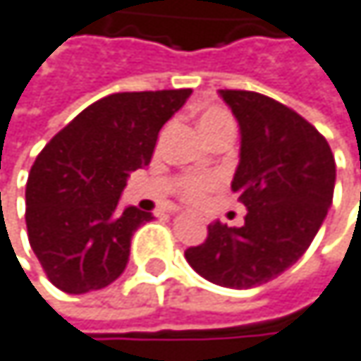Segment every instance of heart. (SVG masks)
Instances as JSON below:
<instances>
[{"label":"heart","instance_id":"b5f03b06","mask_svg":"<svg viewBox=\"0 0 361 361\" xmlns=\"http://www.w3.org/2000/svg\"><path fill=\"white\" fill-rule=\"evenodd\" d=\"M231 120V116L224 111V109H207L201 118V128H209V126H216V124H222ZM220 184V179L216 175H205V177H190L186 179V182L182 184V195L184 199H188L190 203H199L203 201V197L218 188Z\"/></svg>","mask_w":361,"mask_h":361}]
</instances>
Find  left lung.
<instances>
[{"label": "left lung", "mask_w": 361, "mask_h": 361, "mask_svg": "<svg viewBox=\"0 0 361 361\" xmlns=\"http://www.w3.org/2000/svg\"><path fill=\"white\" fill-rule=\"evenodd\" d=\"M239 122L233 192L247 207L243 226L209 224L188 264L207 281L250 290L309 250L332 205L336 164L328 141L294 109L252 90H220Z\"/></svg>", "instance_id": "1"}]
</instances>
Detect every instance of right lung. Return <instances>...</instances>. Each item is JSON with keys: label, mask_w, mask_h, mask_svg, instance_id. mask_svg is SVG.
<instances>
[{"label": "right lung", "mask_w": 361, "mask_h": 361, "mask_svg": "<svg viewBox=\"0 0 361 361\" xmlns=\"http://www.w3.org/2000/svg\"><path fill=\"white\" fill-rule=\"evenodd\" d=\"M190 88L116 92L80 111L35 158L27 179V233L48 279L67 294L116 281L135 231L154 216L118 209L126 179L147 166L162 124Z\"/></svg>", "instance_id": "add662e5"}]
</instances>
